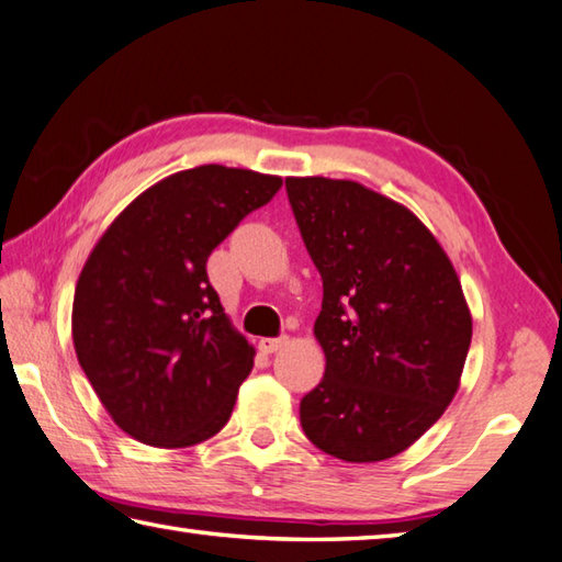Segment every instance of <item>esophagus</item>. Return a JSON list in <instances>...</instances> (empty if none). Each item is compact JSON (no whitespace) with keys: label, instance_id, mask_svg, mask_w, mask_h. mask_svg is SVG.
<instances>
[{"label":"esophagus","instance_id":"1","mask_svg":"<svg viewBox=\"0 0 562 562\" xmlns=\"http://www.w3.org/2000/svg\"><path fill=\"white\" fill-rule=\"evenodd\" d=\"M285 345H289V337H285V335H281V337H267V339L259 341V349L265 351V353H273V351L283 349Z\"/></svg>","mask_w":562,"mask_h":562}]
</instances>
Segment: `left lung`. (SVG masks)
Here are the masks:
<instances>
[{
	"label": "left lung",
	"instance_id": "obj_1",
	"mask_svg": "<svg viewBox=\"0 0 562 562\" xmlns=\"http://www.w3.org/2000/svg\"><path fill=\"white\" fill-rule=\"evenodd\" d=\"M285 191L323 277L315 337L327 363L301 427L341 461H385L458 391L473 337L461 281L405 205L347 179L289 177Z\"/></svg>",
	"mask_w": 562,
	"mask_h": 562
}]
</instances>
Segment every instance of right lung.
<instances>
[{"label": "right lung", "instance_id": "add662e5", "mask_svg": "<svg viewBox=\"0 0 562 562\" xmlns=\"http://www.w3.org/2000/svg\"><path fill=\"white\" fill-rule=\"evenodd\" d=\"M281 177L203 165L143 191L91 249L72 303L79 366L133 439L184 449L221 431L255 363L205 273Z\"/></svg>", "mask_w": 562, "mask_h": 562}]
</instances>
